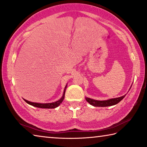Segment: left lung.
<instances>
[{"instance_id":"1","label":"left lung","mask_w":147,"mask_h":147,"mask_svg":"<svg viewBox=\"0 0 147 147\" xmlns=\"http://www.w3.org/2000/svg\"><path fill=\"white\" fill-rule=\"evenodd\" d=\"M126 95V94H125ZM125 95L123 96H120L116 98H111L107 100H96L94 99H91L90 98L85 97V100L88 103H90V105L94 107H109L116 105L120 101H121L125 98Z\"/></svg>"}]
</instances>
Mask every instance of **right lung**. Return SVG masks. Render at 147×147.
<instances>
[{"mask_svg": "<svg viewBox=\"0 0 147 147\" xmlns=\"http://www.w3.org/2000/svg\"><path fill=\"white\" fill-rule=\"evenodd\" d=\"M67 86V85H65V89L64 90H63V96H62V98H60V100H58L57 101H55V102H53V103H34V102H31V101H29L26 100L25 99L24 101H26V103L29 104V105H31L33 107H38V108H42V109H55L56 107H57L59 106L62 102L63 101V99H64V97H65V90H66V88Z\"/></svg>", "mask_w": 147, "mask_h": 147, "instance_id": "add662e5", "label": "right lung"}]
</instances>
